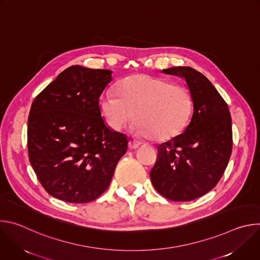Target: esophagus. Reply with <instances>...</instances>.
<instances>
[{
	"label": "esophagus",
	"instance_id": "esophagus-1",
	"mask_svg": "<svg viewBox=\"0 0 260 260\" xmlns=\"http://www.w3.org/2000/svg\"><path fill=\"white\" fill-rule=\"evenodd\" d=\"M140 142L138 141H135V140H131L129 143H128V147L131 148V149H137V148L140 146Z\"/></svg>",
	"mask_w": 260,
	"mask_h": 260
}]
</instances>
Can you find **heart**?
<instances>
[{
    "label": "heart",
    "mask_w": 260,
    "mask_h": 260,
    "mask_svg": "<svg viewBox=\"0 0 260 260\" xmlns=\"http://www.w3.org/2000/svg\"><path fill=\"white\" fill-rule=\"evenodd\" d=\"M116 92H105L99 101L103 117L115 132L121 131L133 117L138 134L162 142L180 135L192 116L191 93L166 79L136 74L122 79Z\"/></svg>",
    "instance_id": "b5f03b06"
}]
</instances>
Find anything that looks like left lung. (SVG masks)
I'll list each match as a JSON object with an SVG mask.
<instances>
[{
    "label": "left lung",
    "instance_id": "8db88e82",
    "mask_svg": "<svg viewBox=\"0 0 260 260\" xmlns=\"http://www.w3.org/2000/svg\"><path fill=\"white\" fill-rule=\"evenodd\" d=\"M183 77L193 99V115L183 134L157 147L150 172L154 188L166 199L189 202L212 190L233 150L229 106L202 73L190 67L162 70Z\"/></svg>",
    "mask_w": 260,
    "mask_h": 260
}]
</instances>
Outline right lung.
Segmentation results:
<instances>
[{"label": "right lung", "mask_w": 260, "mask_h": 260, "mask_svg": "<svg viewBox=\"0 0 260 260\" xmlns=\"http://www.w3.org/2000/svg\"><path fill=\"white\" fill-rule=\"evenodd\" d=\"M111 74L72 66L31 104L29 162L43 188L55 199L73 204L98 199L127 150V138L106 126L99 107Z\"/></svg>", "instance_id": "right-lung-1"}]
</instances>
